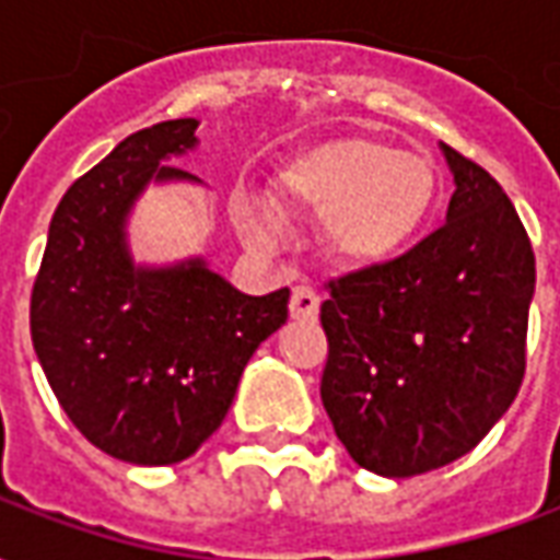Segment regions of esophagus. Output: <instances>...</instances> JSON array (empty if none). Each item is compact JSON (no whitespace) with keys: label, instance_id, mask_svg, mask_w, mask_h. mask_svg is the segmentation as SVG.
<instances>
[{"label":"esophagus","instance_id":"34e87169","mask_svg":"<svg viewBox=\"0 0 560 560\" xmlns=\"http://www.w3.org/2000/svg\"><path fill=\"white\" fill-rule=\"evenodd\" d=\"M320 312V296L312 288H293L291 317L293 320H315Z\"/></svg>","mask_w":560,"mask_h":560}]
</instances>
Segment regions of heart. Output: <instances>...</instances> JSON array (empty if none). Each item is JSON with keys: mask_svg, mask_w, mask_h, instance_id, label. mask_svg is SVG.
I'll return each instance as SVG.
<instances>
[{"mask_svg": "<svg viewBox=\"0 0 560 560\" xmlns=\"http://www.w3.org/2000/svg\"><path fill=\"white\" fill-rule=\"evenodd\" d=\"M267 197L236 203V224L252 245H276V212L320 219V248L336 267L384 272L429 233L444 197V173L425 152L396 149L372 135H336L281 161Z\"/></svg>", "mask_w": 560, "mask_h": 560, "instance_id": "obj_1", "label": "heart"}]
</instances>
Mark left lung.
Here are the masks:
<instances>
[{
    "mask_svg": "<svg viewBox=\"0 0 560 560\" xmlns=\"http://www.w3.org/2000/svg\"><path fill=\"white\" fill-rule=\"evenodd\" d=\"M446 224L384 272H351L320 305V399L360 468L413 477L456 462L516 399L534 300V248L480 164L441 143Z\"/></svg>",
    "mask_w": 560,
    "mask_h": 560,
    "instance_id": "obj_1",
    "label": "left lung"
}]
</instances>
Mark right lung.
Wrapping results in <instances>:
<instances>
[{
  "instance_id": "right-lung-1",
  "label": "right lung",
  "mask_w": 560,
  "mask_h": 560,
  "mask_svg": "<svg viewBox=\"0 0 560 560\" xmlns=\"http://www.w3.org/2000/svg\"><path fill=\"white\" fill-rule=\"evenodd\" d=\"M197 119L126 138L71 185L47 231L30 327L47 384L80 434L131 465H173L231 411L243 369L288 320L291 291L248 296L203 257L138 264L128 215L149 185L191 183L171 159Z\"/></svg>"
}]
</instances>
